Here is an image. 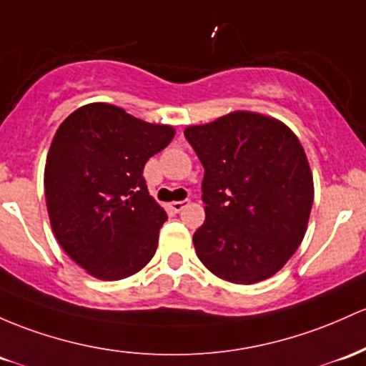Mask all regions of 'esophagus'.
Segmentation results:
<instances>
[{"instance_id": "obj_1", "label": "esophagus", "mask_w": 366, "mask_h": 366, "mask_svg": "<svg viewBox=\"0 0 366 366\" xmlns=\"http://www.w3.org/2000/svg\"><path fill=\"white\" fill-rule=\"evenodd\" d=\"M187 204H189V199H182V202H174V203H170V208L174 212H180L182 210V208H186Z\"/></svg>"}]
</instances>
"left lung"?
Returning a JSON list of instances; mask_svg holds the SVG:
<instances>
[{
	"label": "left lung",
	"instance_id": "1",
	"mask_svg": "<svg viewBox=\"0 0 366 366\" xmlns=\"http://www.w3.org/2000/svg\"><path fill=\"white\" fill-rule=\"evenodd\" d=\"M184 135L204 168L196 255L231 283L271 278L299 248L311 214L312 175L299 139L278 119L247 111Z\"/></svg>",
	"mask_w": 366,
	"mask_h": 366
}]
</instances>
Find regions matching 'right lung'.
<instances>
[{"instance_id":"add662e5","label":"right lung","mask_w":366,"mask_h":366,"mask_svg":"<svg viewBox=\"0 0 366 366\" xmlns=\"http://www.w3.org/2000/svg\"><path fill=\"white\" fill-rule=\"evenodd\" d=\"M111 104H88L64 119L45 167L54 234L99 280H123L154 255L167 212L149 196L144 167L174 139Z\"/></svg>"}]
</instances>
